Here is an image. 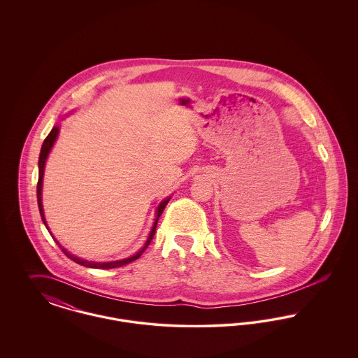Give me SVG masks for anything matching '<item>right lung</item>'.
I'll list each match as a JSON object with an SVG mask.
<instances>
[{"label":"right lung","instance_id":"1","mask_svg":"<svg viewBox=\"0 0 358 358\" xmlns=\"http://www.w3.org/2000/svg\"><path fill=\"white\" fill-rule=\"evenodd\" d=\"M57 134H59V127L57 126H55L53 129L51 130V133L48 134V136L44 139V142H43V146H41V152H40V157H38V181H37V204H38V210H40V215H41V220L45 224V227H47V229H48V225H47V222H45V217H44V209H43V203H41V189H43V176H44V166H45V161H47V157H48V154L51 152L52 146H53V143H55V141H56V138H57ZM169 200H171V197H168L166 200H164L161 204L158 205V208H157V216H155V220H154L153 228H152V231H150V235H149V238L146 240V243H145V245L136 252V255L130 256V257H127V259H123V260H117V262H106V263H95V262H88V260H85V259H80V257H76V256L72 255V254H69L67 250H64L60 244H59V241H56L57 244H59V247L62 248V251L67 255V257H69L71 260H73L75 263H78V264H80V266H85V267H90V268H102V270H108V268H117V267H122V266H126V264H129V263H131V262H134L136 260L139 256L143 254V251L148 248V245L150 244V241H152V238H153L154 234H155V228H157V222H158V219H159V216L162 215V212H164V209H165V206L166 204L169 203Z\"/></svg>","mask_w":358,"mask_h":358}]
</instances>
